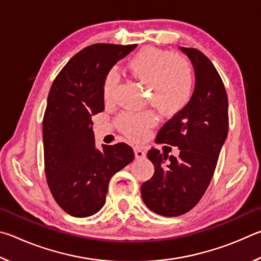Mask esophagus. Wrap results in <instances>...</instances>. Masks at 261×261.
I'll return each instance as SVG.
<instances>
[{
  "label": "esophagus",
  "mask_w": 261,
  "mask_h": 261,
  "mask_svg": "<svg viewBox=\"0 0 261 261\" xmlns=\"http://www.w3.org/2000/svg\"><path fill=\"white\" fill-rule=\"evenodd\" d=\"M134 151H135V156H136V159H144L145 156H146V153H145V151L143 148H140V147H135L134 148Z\"/></svg>",
  "instance_id": "obj_1"
}]
</instances>
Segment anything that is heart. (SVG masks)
Listing matches in <instances>:
<instances>
[{"label":"heart","instance_id":"1","mask_svg":"<svg viewBox=\"0 0 261 261\" xmlns=\"http://www.w3.org/2000/svg\"><path fill=\"white\" fill-rule=\"evenodd\" d=\"M127 69L134 77L147 84L148 101L163 114L173 115L182 110L191 100L194 87L193 70L190 62L173 53L146 47L139 50L127 62ZM118 83L116 70H109L103 79L102 94L106 100ZM117 126L132 140H141L149 127L156 123L151 110L134 113L125 112L116 120Z\"/></svg>","mask_w":261,"mask_h":261}]
</instances>
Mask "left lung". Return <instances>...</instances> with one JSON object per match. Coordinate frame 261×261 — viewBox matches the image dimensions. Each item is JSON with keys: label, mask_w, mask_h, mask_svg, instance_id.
<instances>
[{"label": "left lung", "mask_w": 261, "mask_h": 261, "mask_svg": "<svg viewBox=\"0 0 261 261\" xmlns=\"http://www.w3.org/2000/svg\"><path fill=\"white\" fill-rule=\"evenodd\" d=\"M180 50L193 65L194 90L189 103L158 134L159 143L177 146L179 155L148 151L155 170L140 188L145 205L163 216L182 215L199 202L213 177L229 126L226 88L213 63L194 48Z\"/></svg>", "instance_id": "8db88e82"}]
</instances>
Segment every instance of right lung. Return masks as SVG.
<instances>
[{
	"mask_svg": "<svg viewBox=\"0 0 261 261\" xmlns=\"http://www.w3.org/2000/svg\"><path fill=\"white\" fill-rule=\"evenodd\" d=\"M136 47L84 48L57 74L48 94L42 121L47 183L61 208L76 218L102 208L110 178L135 159L124 143L96 148L92 116L105 109V76Z\"/></svg>",
	"mask_w": 261,
	"mask_h": 261,
	"instance_id": "1",
	"label": "right lung"
}]
</instances>
